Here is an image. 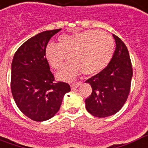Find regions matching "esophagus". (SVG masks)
Instances as JSON below:
<instances>
[{
  "label": "esophagus",
  "mask_w": 148,
  "mask_h": 148,
  "mask_svg": "<svg viewBox=\"0 0 148 148\" xmlns=\"http://www.w3.org/2000/svg\"><path fill=\"white\" fill-rule=\"evenodd\" d=\"M81 85V83L80 82H77V83H74V84H72V85H71V89H74V88H77L79 85Z\"/></svg>",
  "instance_id": "34e87169"
}]
</instances>
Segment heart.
I'll list each match as a JSON object with an SVG mask.
<instances>
[{
  "label": "heart",
  "mask_w": 148,
  "mask_h": 148,
  "mask_svg": "<svg viewBox=\"0 0 148 148\" xmlns=\"http://www.w3.org/2000/svg\"><path fill=\"white\" fill-rule=\"evenodd\" d=\"M114 40L108 33L87 30L63 34L58 44L49 43L45 55L49 65L56 71L63 68L66 56L71 62L57 74L60 80L71 81L82 72L92 75L102 71L110 63L114 52Z\"/></svg>",
  "instance_id": "1"
}]
</instances>
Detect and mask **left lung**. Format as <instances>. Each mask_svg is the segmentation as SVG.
<instances>
[{"label": "left lung", "mask_w": 148, "mask_h": 148, "mask_svg": "<svg viewBox=\"0 0 148 148\" xmlns=\"http://www.w3.org/2000/svg\"><path fill=\"white\" fill-rule=\"evenodd\" d=\"M113 36L116 49L109 64L85 82L92 89L85 99V108L97 118L117 113L126 102L130 92L132 67L129 51L118 36Z\"/></svg>", "instance_id": "obj_1"}]
</instances>
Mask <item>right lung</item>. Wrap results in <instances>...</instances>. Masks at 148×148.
Wrapping results in <instances>:
<instances>
[{
  "label": "right lung",
  "instance_id": "1",
  "mask_svg": "<svg viewBox=\"0 0 148 148\" xmlns=\"http://www.w3.org/2000/svg\"><path fill=\"white\" fill-rule=\"evenodd\" d=\"M61 29L44 31L24 42L12 63L11 89L18 109L29 119L43 121L60 110L67 83L56 82L45 55L50 38Z\"/></svg>",
  "mask_w": 148,
  "mask_h": 148
}]
</instances>
